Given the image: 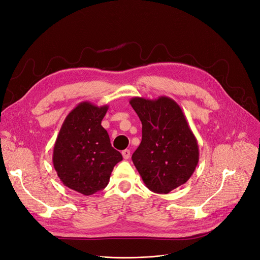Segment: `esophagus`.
Segmentation results:
<instances>
[{
  "instance_id": "obj_1",
  "label": "esophagus",
  "mask_w": 260,
  "mask_h": 260,
  "mask_svg": "<svg viewBox=\"0 0 260 260\" xmlns=\"http://www.w3.org/2000/svg\"><path fill=\"white\" fill-rule=\"evenodd\" d=\"M122 156H123L124 159H128L129 156H131V151H129L128 149H124V150L122 151Z\"/></svg>"
}]
</instances>
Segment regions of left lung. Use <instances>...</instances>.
<instances>
[{"label": "left lung", "mask_w": 260, "mask_h": 260, "mask_svg": "<svg viewBox=\"0 0 260 260\" xmlns=\"http://www.w3.org/2000/svg\"><path fill=\"white\" fill-rule=\"evenodd\" d=\"M129 104L142 122V141L133 162L150 191L168 194L194 173L199 161L197 140L172 99L133 98Z\"/></svg>", "instance_id": "8db88e82"}]
</instances>
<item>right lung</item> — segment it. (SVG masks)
<instances>
[{"mask_svg":"<svg viewBox=\"0 0 260 260\" xmlns=\"http://www.w3.org/2000/svg\"><path fill=\"white\" fill-rule=\"evenodd\" d=\"M107 111L108 106L79 104L66 116L55 142L53 164L59 178L85 196L104 190L114 166L122 160L102 126Z\"/></svg>","mask_w":260,"mask_h":260,"instance_id":"right-lung-1","label":"right lung"}]
</instances>
